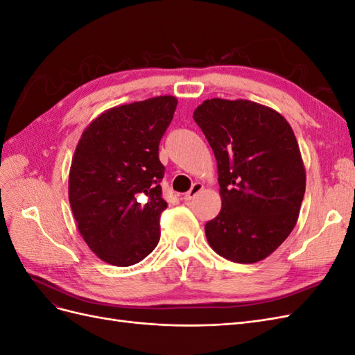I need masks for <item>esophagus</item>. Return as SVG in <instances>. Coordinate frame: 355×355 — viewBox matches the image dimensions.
Instances as JSON below:
<instances>
[{"label":"esophagus","instance_id":"obj_1","mask_svg":"<svg viewBox=\"0 0 355 355\" xmlns=\"http://www.w3.org/2000/svg\"><path fill=\"white\" fill-rule=\"evenodd\" d=\"M202 184H200V182H196L194 185H192V188L187 192V194L182 197V200H185V201H191V200H194L196 198V196L198 194V192H201L202 191Z\"/></svg>","mask_w":355,"mask_h":355}]
</instances>
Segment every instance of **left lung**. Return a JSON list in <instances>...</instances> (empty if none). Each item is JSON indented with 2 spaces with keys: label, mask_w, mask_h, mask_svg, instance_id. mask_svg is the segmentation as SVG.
<instances>
[{
  "label": "left lung",
  "mask_w": 355,
  "mask_h": 355,
  "mask_svg": "<svg viewBox=\"0 0 355 355\" xmlns=\"http://www.w3.org/2000/svg\"><path fill=\"white\" fill-rule=\"evenodd\" d=\"M194 120L218 161L222 209L206 223L211 249L237 263L270 256L295 228L305 167L292 127L252 101L207 99Z\"/></svg>",
  "instance_id": "8db88e82"
}]
</instances>
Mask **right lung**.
<instances>
[{
    "label": "right lung",
    "mask_w": 355,
    "mask_h": 355,
    "mask_svg": "<svg viewBox=\"0 0 355 355\" xmlns=\"http://www.w3.org/2000/svg\"><path fill=\"white\" fill-rule=\"evenodd\" d=\"M178 99L158 96L115 106L85 128L69 170V202L90 250L106 263L130 266L159 241L167 202L158 146Z\"/></svg>",
    "instance_id": "obj_1"
}]
</instances>
